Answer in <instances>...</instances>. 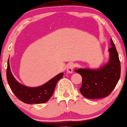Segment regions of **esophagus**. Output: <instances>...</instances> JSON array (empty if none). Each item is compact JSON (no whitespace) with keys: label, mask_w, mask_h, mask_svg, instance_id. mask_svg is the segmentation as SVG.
<instances>
[{"label":"esophagus","mask_w":127,"mask_h":127,"mask_svg":"<svg viewBox=\"0 0 127 127\" xmlns=\"http://www.w3.org/2000/svg\"><path fill=\"white\" fill-rule=\"evenodd\" d=\"M74 67V64L73 63H70L67 65V68H66V71L68 73H72L73 69Z\"/></svg>","instance_id":"1"}]
</instances>
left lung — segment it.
Returning a JSON list of instances; mask_svg holds the SVG:
<instances>
[{
	"instance_id": "obj_1",
	"label": "left lung",
	"mask_w": 127,
	"mask_h": 127,
	"mask_svg": "<svg viewBox=\"0 0 127 127\" xmlns=\"http://www.w3.org/2000/svg\"><path fill=\"white\" fill-rule=\"evenodd\" d=\"M111 44L112 46L108 49L109 61L106 64L97 69L78 68L74 70L83 78L79 91L86 98L98 99L108 96L119 80L121 63L111 38Z\"/></svg>"
}]
</instances>
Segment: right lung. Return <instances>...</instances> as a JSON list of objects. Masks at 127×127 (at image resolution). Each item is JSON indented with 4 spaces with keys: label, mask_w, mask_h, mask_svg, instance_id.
I'll list each match as a JSON object with an SVG mask.
<instances>
[{
    "label": "right lung",
    "mask_w": 127,
    "mask_h": 127,
    "mask_svg": "<svg viewBox=\"0 0 127 127\" xmlns=\"http://www.w3.org/2000/svg\"><path fill=\"white\" fill-rule=\"evenodd\" d=\"M61 73L47 83L38 87H31L17 81L10 70L9 58L6 69V78L10 89L19 100L26 104H40L48 101L54 92L57 82L63 77Z\"/></svg>",
    "instance_id": "1"
}]
</instances>
